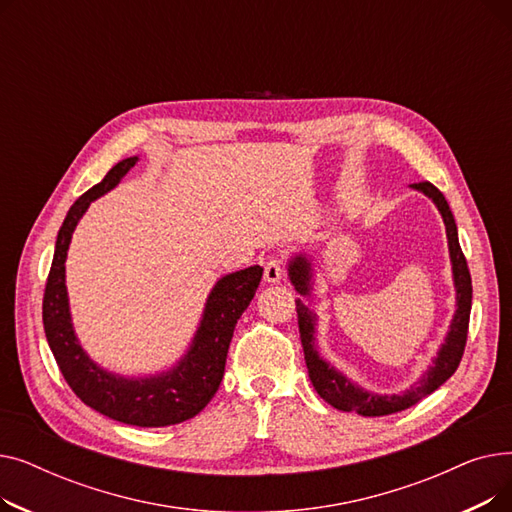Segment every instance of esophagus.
<instances>
[{"label": "esophagus", "mask_w": 512, "mask_h": 512, "mask_svg": "<svg viewBox=\"0 0 512 512\" xmlns=\"http://www.w3.org/2000/svg\"><path fill=\"white\" fill-rule=\"evenodd\" d=\"M282 274H284V261L280 257H270L265 261V267H263L265 282H280Z\"/></svg>", "instance_id": "esophagus-1"}]
</instances>
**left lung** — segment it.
I'll return each instance as SVG.
<instances>
[{"mask_svg": "<svg viewBox=\"0 0 512 512\" xmlns=\"http://www.w3.org/2000/svg\"><path fill=\"white\" fill-rule=\"evenodd\" d=\"M417 191L425 193L429 199H432L446 224V236H448V249H450V261H452V274H454V286H456V309L450 332L446 336V342L442 344L438 359L434 365L429 367V371L419 380V384L411 386L402 394L394 396H380V394H371L355 386L351 380H346L342 373H338L334 367H330L324 359H319L315 344H313V324L315 317L313 313L297 301V313H299V332H301V342H303V351H305V363L309 369V378L313 382V388L317 394L324 398L328 405H332L338 411H353L363 417H384L392 415L398 411H405L413 405H417L419 400H423L427 394H432L438 390L450 375L459 367L463 353H465V344H467V332H469V315H471V274L467 267V259L463 255V249L459 245V234H456V224L452 218V211L448 207V201L444 195L438 191V188L432 182H415L411 184ZM290 280L301 294H309V263L303 257H297L290 261Z\"/></svg>", "mask_w": 512, "mask_h": 512, "instance_id": "obj_1", "label": "left lung"}]
</instances>
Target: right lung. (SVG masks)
Returning a JSON list of instances; mask_svg holds the SVG:
<instances>
[{
  "label": "right lung",
  "mask_w": 512,
  "mask_h": 512,
  "mask_svg": "<svg viewBox=\"0 0 512 512\" xmlns=\"http://www.w3.org/2000/svg\"><path fill=\"white\" fill-rule=\"evenodd\" d=\"M134 164L137 157L118 161L99 184L80 195L70 207L58 232L56 253L45 284L43 328L64 380L87 407L126 425L164 427L195 417L218 392L234 326L253 301L263 270L253 265L228 274L215 284L191 351L174 371L149 380H126L99 369L80 348L70 324L64 261L72 232L91 201L114 188Z\"/></svg>",
  "instance_id": "obj_1"
}]
</instances>
